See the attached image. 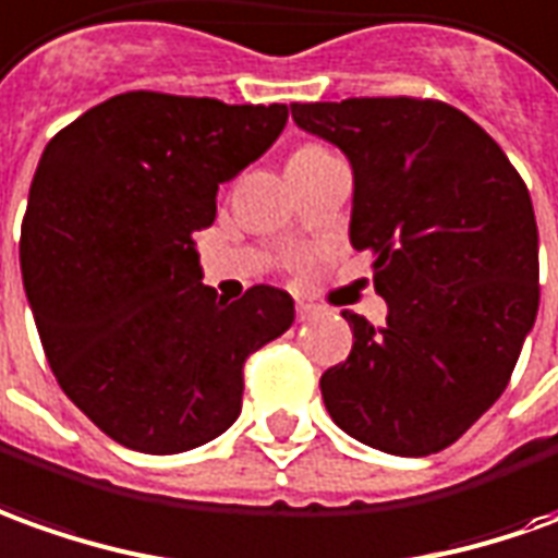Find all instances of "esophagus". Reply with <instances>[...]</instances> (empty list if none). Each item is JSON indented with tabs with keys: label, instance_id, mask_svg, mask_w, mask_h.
Here are the masks:
<instances>
[{
	"label": "esophagus",
	"instance_id": "obj_1",
	"mask_svg": "<svg viewBox=\"0 0 558 558\" xmlns=\"http://www.w3.org/2000/svg\"><path fill=\"white\" fill-rule=\"evenodd\" d=\"M318 316H322L318 306H313V303H298V322H313Z\"/></svg>",
	"mask_w": 558,
	"mask_h": 558
}]
</instances>
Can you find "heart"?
<instances>
[{
    "instance_id": "obj_1",
    "label": "heart",
    "mask_w": 558,
    "mask_h": 558,
    "mask_svg": "<svg viewBox=\"0 0 558 558\" xmlns=\"http://www.w3.org/2000/svg\"><path fill=\"white\" fill-rule=\"evenodd\" d=\"M301 151H306V148H301Z\"/></svg>"
}]
</instances>
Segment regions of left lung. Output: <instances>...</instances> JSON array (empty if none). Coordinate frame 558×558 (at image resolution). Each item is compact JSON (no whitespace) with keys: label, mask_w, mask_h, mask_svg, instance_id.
<instances>
[{"label":"left lung","mask_w":558,"mask_h":558,"mask_svg":"<svg viewBox=\"0 0 558 558\" xmlns=\"http://www.w3.org/2000/svg\"><path fill=\"white\" fill-rule=\"evenodd\" d=\"M352 167V248L374 252L386 328L343 313L352 352L322 376L330 418L367 447L432 456L501 398L537 316V225L498 142L434 99L291 102Z\"/></svg>","instance_id":"8db88e82"}]
</instances>
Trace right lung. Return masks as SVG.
Listing matches in <instances>:
<instances>
[{"label":"right lung","instance_id":"1","mask_svg":"<svg viewBox=\"0 0 558 558\" xmlns=\"http://www.w3.org/2000/svg\"><path fill=\"white\" fill-rule=\"evenodd\" d=\"M288 106L111 96L41 151L21 230L26 301L53 376L121 447L172 456L225 434L242 364L294 322L282 288L221 301L194 233L218 184L279 140Z\"/></svg>","mask_w":558,"mask_h":558}]
</instances>
